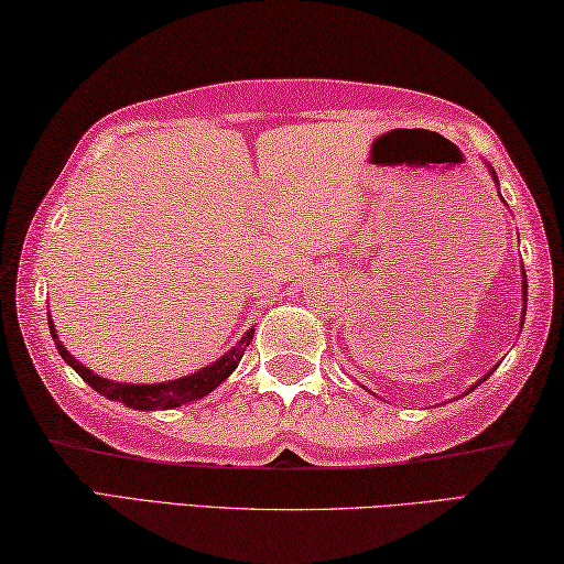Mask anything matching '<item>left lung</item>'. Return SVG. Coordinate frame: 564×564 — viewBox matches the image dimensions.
Instances as JSON below:
<instances>
[{
	"instance_id": "8db88e82",
	"label": "left lung",
	"mask_w": 564,
	"mask_h": 564,
	"mask_svg": "<svg viewBox=\"0 0 564 564\" xmlns=\"http://www.w3.org/2000/svg\"><path fill=\"white\" fill-rule=\"evenodd\" d=\"M492 177H496V173H492ZM522 294H525V297H528V284H522ZM522 319H525V314H522Z\"/></svg>"
}]
</instances>
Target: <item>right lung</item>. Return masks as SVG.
Instances as JSON below:
<instances>
[{
	"label": "right lung",
	"instance_id": "obj_1",
	"mask_svg": "<svg viewBox=\"0 0 564 564\" xmlns=\"http://www.w3.org/2000/svg\"><path fill=\"white\" fill-rule=\"evenodd\" d=\"M48 327H52V337L56 339L52 319H48ZM252 334H254V329L247 332L245 337L237 341L230 351L225 354V357H220L215 364H210V367H205L203 371L191 373V377H185V379L167 381V383H143V387H141V383H116V381L101 379L98 373L88 371L84 364H78L72 357V354L64 349L62 341H56V349H58V354H62V359L66 364H72V369L94 391L104 393V397L111 399V401L126 403L128 409L153 411V409H173V406H181V403L203 399L205 393H210L215 387H220V383L237 369V364H240L245 349L250 347Z\"/></svg>",
	"mask_w": 564,
	"mask_h": 564
}]
</instances>
